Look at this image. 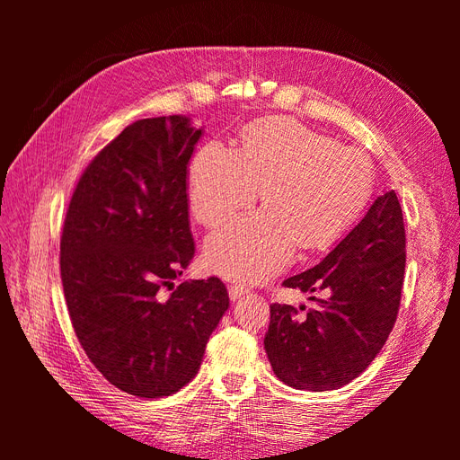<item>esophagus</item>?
<instances>
[{"label": "esophagus", "mask_w": 460, "mask_h": 460, "mask_svg": "<svg viewBox=\"0 0 460 460\" xmlns=\"http://www.w3.org/2000/svg\"><path fill=\"white\" fill-rule=\"evenodd\" d=\"M249 289L247 286H243V284H230L228 286V294H230V299L232 301H238V299H242L243 296H247L249 294Z\"/></svg>", "instance_id": "esophagus-1"}]
</instances>
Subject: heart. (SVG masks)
I'll use <instances>...</instances> for the list:
<instances>
[{
    "label": "heart",
    "mask_w": 460,
    "mask_h": 460,
    "mask_svg": "<svg viewBox=\"0 0 460 460\" xmlns=\"http://www.w3.org/2000/svg\"><path fill=\"white\" fill-rule=\"evenodd\" d=\"M374 180L367 153L291 119L255 124L240 151L208 142L190 166V208L199 225H222L252 205L259 188L264 208L208 235L207 267L234 280H267L297 245L314 252L338 240L365 211Z\"/></svg>",
    "instance_id": "obj_1"
}]
</instances>
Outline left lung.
I'll use <instances>...</instances> for the list:
<instances>
[{
  "label": "left lung",
  "instance_id": "obj_1",
  "mask_svg": "<svg viewBox=\"0 0 460 460\" xmlns=\"http://www.w3.org/2000/svg\"><path fill=\"white\" fill-rule=\"evenodd\" d=\"M405 262L402 211L389 190L316 267L284 280L286 288L323 297H309L316 307L305 314L270 305L264 351L278 380L328 392L365 372L394 330Z\"/></svg>",
  "mask_w": 460,
  "mask_h": 460
}]
</instances>
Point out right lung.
Instances as JSON below:
<instances>
[{
    "label": "right lung",
    "mask_w": 460,
    "mask_h": 460,
    "mask_svg": "<svg viewBox=\"0 0 460 460\" xmlns=\"http://www.w3.org/2000/svg\"><path fill=\"white\" fill-rule=\"evenodd\" d=\"M201 132L182 115L132 122L88 164L65 217L75 333L93 367L136 397L182 389L230 303L215 276L174 286L196 253L186 178Z\"/></svg>",
    "instance_id": "add662e5"
}]
</instances>
